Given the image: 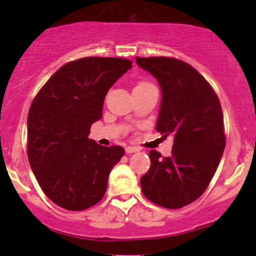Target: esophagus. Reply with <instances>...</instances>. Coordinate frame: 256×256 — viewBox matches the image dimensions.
Returning a JSON list of instances; mask_svg holds the SVG:
<instances>
[{"instance_id":"1","label":"esophagus","mask_w":256,"mask_h":256,"mask_svg":"<svg viewBox=\"0 0 256 256\" xmlns=\"http://www.w3.org/2000/svg\"><path fill=\"white\" fill-rule=\"evenodd\" d=\"M125 151H126V154H134V152L140 151V148H138V147H135V146H128L125 148Z\"/></svg>"}]
</instances>
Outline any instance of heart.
I'll use <instances>...</instances> for the list:
<instances>
[{"label":"heart","mask_w":256,"mask_h":256,"mask_svg":"<svg viewBox=\"0 0 256 256\" xmlns=\"http://www.w3.org/2000/svg\"><path fill=\"white\" fill-rule=\"evenodd\" d=\"M147 85H151V84H148V82H138V84L136 85V88H142V86H147Z\"/></svg>","instance_id":"heart-1"}]
</instances>
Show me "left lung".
Wrapping results in <instances>:
<instances>
[{
  "label": "left lung",
  "mask_w": 256,
  "mask_h": 256,
  "mask_svg": "<svg viewBox=\"0 0 256 256\" xmlns=\"http://www.w3.org/2000/svg\"><path fill=\"white\" fill-rule=\"evenodd\" d=\"M136 63L161 88L156 130L174 138L172 156L150 151L141 190L154 204L182 208L203 194L220 162L226 147L220 102L207 80L180 59L136 56Z\"/></svg>",
  "instance_id": "1"
}]
</instances>
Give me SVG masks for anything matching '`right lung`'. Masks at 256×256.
I'll use <instances>...</instances> for the list:
<instances>
[{
	"label": "right lung",
	"mask_w": 256,
	"mask_h": 256,
	"mask_svg": "<svg viewBox=\"0 0 256 256\" xmlns=\"http://www.w3.org/2000/svg\"><path fill=\"white\" fill-rule=\"evenodd\" d=\"M131 64L102 56L69 62L36 95L27 118L28 160L43 192L59 207L84 210L104 197L125 150L88 136L102 118L109 89Z\"/></svg>",
	"instance_id": "right-lung-1"
}]
</instances>
